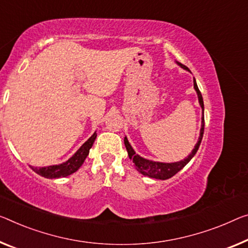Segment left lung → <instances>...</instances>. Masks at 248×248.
I'll return each instance as SVG.
<instances>
[{
  "mask_svg": "<svg viewBox=\"0 0 248 248\" xmlns=\"http://www.w3.org/2000/svg\"><path fill=\"white\" fill-rule=\"evenodd\" d=\"M177 64L178 65H181L183 68H185V70L189 71L188 67L183 65L182 63L177 62ZM194 89H195V91L197 92V95H199L200 104L204 111L203 96H202L201 91L199 90V86H197V84H196L195 78H194ZM204 126H205V121H204V116H203L202 117V128H201L199 142L196 143V145H195V147H194V150L192 151V153H190L187 157L184 159V161L176 162V163H159V162L148 161V159H145V158L140 157V156H139V155H136L134 150H133L132 146L129 145L126 137L124 139V144H125V147H126V150H127L129 158L133 159V163L135 164V169L139 170L140 174L145 175V176H148V177H152V178H157V180H169V178H170L172 176H174L175 174L180 172L183 167H184L186 164H187L190 159L193 158V156L196 154V152H197V150H199V147L201 145L202 139H203Z\"/></svg>",
  "mask_w": 248,
  "mask_h": 248,
  "instance_id": "left-lung-1",
  "label": "left lung"
}]
</instances>
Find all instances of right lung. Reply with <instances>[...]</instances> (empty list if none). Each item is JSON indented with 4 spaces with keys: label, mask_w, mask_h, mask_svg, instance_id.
<instances>
[{
    "label": "right lung",
    "mask_w": 248,
    "mask_h": 248,
    "mask_svg": "<svg viewBox=\"0 0 248 248\" xmlns=\"http://www.w3.org/2000/svg\"><path fill=\"white\" fill-rule=\"evenodd\" d=\"M95 139H96V133H94V134L91 136L81 147H79V150L65 163L60 164V165H53L46 167H34L31 165H30V167H31L36 174L46 178H60L68 176V175L76 172V170L82 166V164L84 163L85 158L90 153V150L93 145Z\"/></svg>",
    "instance_id": "obj_1"
}]
</instances>
